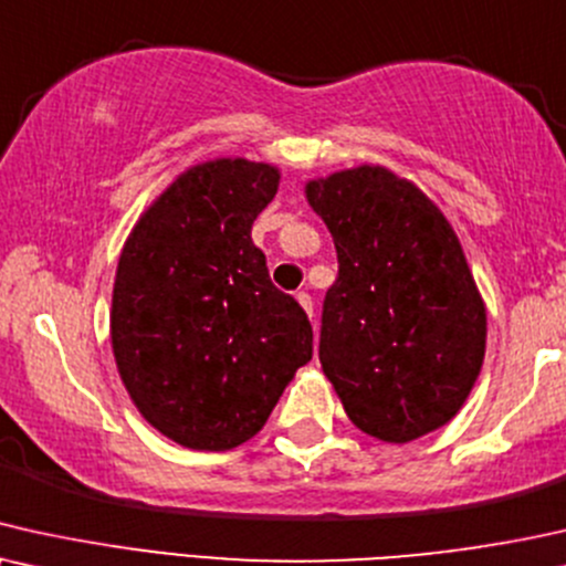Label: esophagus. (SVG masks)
<instances>
[{
    "label": "esophagus",
    "instance_id": "34e87169",
    "mask_svg": "<svg viewBox=\"0 0 566 566\" xmlns=\"http://www.w3.org/2000/svg\"><path fill=\"white\" fill-rule=\"evenodd\" d=\"M297 303L303 305V307H305V313L311 315V318H313V297L307 295V292H297Z\"/></svg>",
    "mask_w": 566,
    "mask_h": 566
}]
</instances>
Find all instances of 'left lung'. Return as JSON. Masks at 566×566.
<instances>
[{"label": "left lung", "mask_w": 566, "mask_h": 566, "mask_svg": "<svg viewBox=\"0 0 566 566\" xmlns=\"http://www.w3.org/2000/svg\"><path fill=\"white\" fill-rule=\"evenodd\" d=\"M334 238L318 357L346 417L386 442L448 424L486 349V311L453 228L409 180L361 165L311 180Z\"/></svg>", "instance_id": "left-lung-1"}]
</instances>
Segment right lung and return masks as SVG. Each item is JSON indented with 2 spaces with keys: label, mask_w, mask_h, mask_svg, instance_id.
<instances>
[{
  "label": "right lung",
  "mask_w": 566,
  "mask_h": 566,
  "mask_svg": "<svg viewBox=\"0 0 566 566\" xmlns=\"http://www.w3.org/2000/svg\"><path fill=\"white\" fill-rule=\"evenodd\" d=\"M276 188L271 165H196L142 214L118 259L111 342L120 380L178 446L251 440L313 357L311 321L271 284L251 240Z\"/></svg>",
  "instance_id": "obj_1"
}]
</instances>
